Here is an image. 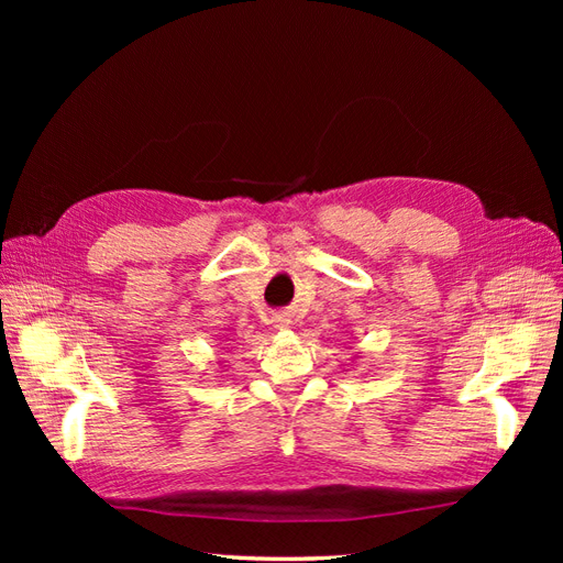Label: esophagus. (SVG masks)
<instances>
[{"mask_svg": "<svg viewBox=\"0 0 563 563\" xmlns=\"http://www.w3.org/2000/svg\"><path fill=\"white\" fill-rule=\"evenodd\" d=\"M291 317L288 314H275L272 317V327H275V331H286V329H291Z\"/></svg>", "mask_w": 563, "mask_h": 563, "instance_id": "esophagus-1", "label": "esophagus"}]
</instances>
